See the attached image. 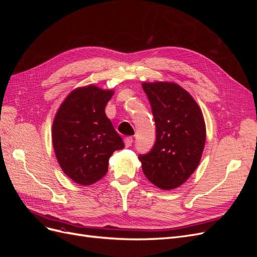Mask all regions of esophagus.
<instances>
[{
	"instance_id": "esophagus-1",
	"label": "esophagus",
	"mask_w": 257,
	"mask_h": 257,
	"mask_svg": "<svg viewBox=\"0 0 257 257\" xmlns=\"http://www.w3.org/2000/svg\"><path fill=\"white\" fill-rule=\"evenodd\" d=\"M133 142H134V139H133V137H131V136H128V137H126L125 139H124V144H125L126 148L131 147L132 144H133Z\"/></svg>"
}]
</instances>
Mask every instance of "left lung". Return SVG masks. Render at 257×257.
Wrapping results in <instances>:
<instances>
[{"label":"left lung","mask_w":257,"mask_h":257,"mask_svg":"<svg viewBox=\"0 0 257 257\" xmlns=\"http://www.w3.org/2000/svg\"><path fill=\"white\" fill-rule=\"evenodd\" d=\"M155 122V143L139 154L148 180L162 190L183 184L197 168L206 142L203 113L194 98L173 82L143 83Z\"/></svg>","instance_id":"1"}]
</instances>
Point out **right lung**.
<instances>
[{"instance_id":"right-lung-1","label":"right lung","mask_w":257,"mask_h":257,"mask_svg":"<svg viewBox=\"0 0 257 257\" xmlns=\"http://www.w3.org/2000/svg\"><path fill=\"white\" fill-rule=\"evenodd\" d=\"M112 94L95 85L76 89L54 118L52 144L57 160L64 174L78 184L90 185L103 178L112 153L124 148L105 113Z\"/></svg>"}]
</instances>
